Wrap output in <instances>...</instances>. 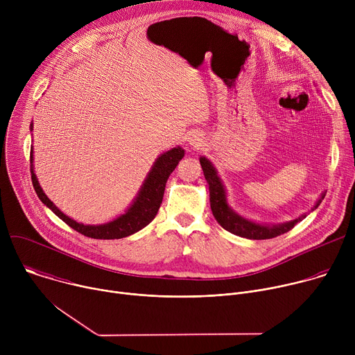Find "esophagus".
<instances>
[{
  "mask_svg": "<svg viewBox=\"0 0 355 355\" xmlns=\"http://www.w3.org/2000/svg\"><path fill=\"white\" fill-rule=\"evenodd\" d=\"M188 141L192 147H196V148H199L202 144H204V140H202V137L199 135H191Z\"/></svg>",
  "mask_w": 355,
  "mask_h": 355,
  "instance_id": "34e87169",
  "label": "esophagus"
}]
</instances>
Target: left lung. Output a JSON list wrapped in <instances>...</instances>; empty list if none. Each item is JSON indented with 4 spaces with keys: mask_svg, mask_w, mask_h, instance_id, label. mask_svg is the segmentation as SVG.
Here are the masks:
<instances>
[{
    "mask_svg": "<svg viewBox=\"0 0 355 355\" xmlns=\"http://www.w3.org/2000/svg\"><path fill=\"white\" fill-rule=\"evenodd\" d=\"M199 162H200L202 170H204V175L209 184V199H211L212 214H214L215 219L218 220V223L227 232H230L236 236H240V237L251 239V240H266V239H274L279 234L289 232L295 226V223L297 220H300V219H295L292 222L278 225V226H263V225H259L254 222L245 220L244 218L239 216L236 212H233L229 208L227 202H226L225 188L220 182V178L216 174V170L211 164V162L207 160L205 157H200ZM323 198H324V195L322 196V199ZM322 199L318 202L315 208H318L320 205Z\"/></svg>",
    "mask_w": 355,
    "mask_h": 355,
    "instance_id": "left-lung-1",
    "label": "left lung"
}]
</instances>
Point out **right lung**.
<instances>
[{
	"instance_id": "right-lung-1",
	"label": "right lung",
	"mask_w": 355,
	"mask_h": 355,
	"mask_svg": "<svg viewBox=\"0 0 355 355\" xmlns=\"http://www.w3.org/2000/svg\"><path fill=\"white\" fill-rule=\"evenodd\" d=\"M31 130H32V125H31ZM182 157H184V150L181 147L171 148L170 151H167V153L162 155L155 163L153 168H151V171L148 173L132 207L115 220L105 225H99V226L83 225L70 219L62 211H59L53 205V202L44 195L33 173L32 148H31V174H32V184L39 199L49 209H52V212L56 214L64 223H67L70 227H73L74 230H77L78 233L87 237L112 240V239H122L139 232L156 218L163 200L166 182Z\"/></svg>"
}]
</instances>
